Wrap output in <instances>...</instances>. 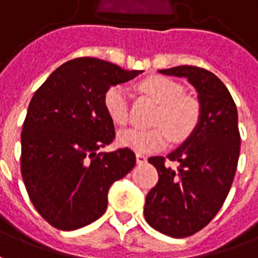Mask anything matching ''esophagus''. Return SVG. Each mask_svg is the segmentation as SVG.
I'll return each instance as SVG.
<instances>
[{
  "instance_id": "esophagus-1",
  "label": "esophagus",
  "mask_w": 258,
  "mask_h": 258,
  "mask_svg": "<svg viewBox=\"0 0 258 258\" xmlns=\"http://www.w3.org/2000/svg\"><path fill=\"white\" fill-rule=\"evenodd\" d=\"M137 163H140V165H142V163H147V156L142 154H137Z\"/></svg>"
}]
</instances>
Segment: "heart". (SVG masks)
<instances>
[{
    "mask_svg": "<svg viewBox=\"0 0 258 258\" xmlns=\"http://www.w3.org/2000/svg\"><path fill=\"white\" fill-rule=\"evenodd\" d=\"M138 89L159 104L151 130H127L118 134V144L145 154L165 148L170 137L176 142L184 141L192 134L200 121L197 100L184 96L179 84L165 77H149L138 84ZM106 113L118 125L128 123V100L121 85L110 86L103 96Z\"/></svg>",
    "mask_w": 258,
    "mask_h": 258,
    "instance_id": "heart-1",
    "label": "heart"
}]
</instances>
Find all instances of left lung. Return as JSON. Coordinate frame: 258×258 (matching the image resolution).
Returning a JSON list of instances; mask_svg holds the SVG:
<instances>
[{
	"instance_id": "8db88e82",
	"label": "left lung",
	"mask_w": 258,
	"mask_h": 258,
	"mask_svg": "<svg viewBox=\"0 0 258 258\" xmlns=\"http://www.w3.org/2000/svg\"><path fill=\"white\" fill-rule=\"evenodd\" d=\"M185 78L198 93L200 121L192 134L167 155L151 156L159 180L147 194L144 215L160 233L187 237L212 221L228 197L240 154L237 109L223 82L204 68L192 66L160 70Z\"/></svg>"
}]
</instances>
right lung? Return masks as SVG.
Returning <instances> with one entry per match:
<instances>
[{
	"label": "right lung",
	"instance_id": "obj_1",
	"mask_svg": "<svg viewBox=\"0 0 258 258\" xmlns=\"http://www.w3.org/2000/svg\"><path fill=\"white\" fill-rule=\"evenodd\" d=\"M141 73L92 57L75 58L35 92L21 135V172L30 201L54 228L75 230L99 219L110 185L135 166L130 148L99 149L116 137L104 93Z\"/></svg>",
	"mask_w": 258,
	"mask_h": 258
}]
</instances>
